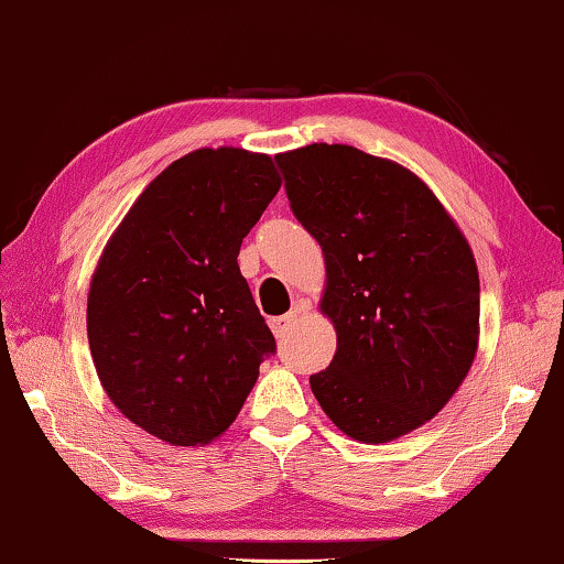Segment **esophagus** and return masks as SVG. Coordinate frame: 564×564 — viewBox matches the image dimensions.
Wrapping results in <instances>:
<instances>
[{
	"instance_id": "obj_1",
	"label": "esophagus",
	"mask_w": 564,
	"mask_h": 564,
	"mask_svg": "<svg viewBox=\"0 0 564 564\" xmlns=\"http://www.w3.org/2000/svg\"><path fill=\"white\" fill-rule=\"evenodd\" d=\"M294 319H297V310H292V312H288V315H280V317H272L270 319V327H272V333L276 335V337H282L284 333L290 330L292 327V323Z\"/></svg>"
}]
</instances>
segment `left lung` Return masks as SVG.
<instances>
[{"instance_id":"1","label":"left lung","mask_w":564,"mask_h":564,"mask_svg":"<svg viewBox=\"0 0 564 564\" xmlns=\"http://www.w3.org/2000/svg\"><path fill=\"white\" fill-rule=\"evenodd\" d=\"M290 209L327 264L330 368L310 376L337 429L383 444L433 419L469 372L479 272L464 234L419 176L352 145L274 155Z\"/></svg>"}]
</instances>
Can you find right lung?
<instances>
[{
  "instance_id": "right-lung-1",
  "label": "right lung",
  "mask_w": 564,
  "mask_h": 564,
  "mask_svg": "<svg viewBox=\"0 0 564 564\" xmlns=\"http://www.w3.org/2000/svg\"><path fill=\"white\" fill-rule=\"evenodd\" d=\"M280 192L264 153L202 149L151 181L108 241L88 294L100 383L169 444L227 431L276 350L239 272L241 239Z\"/></svg>"
}]
</instances>
